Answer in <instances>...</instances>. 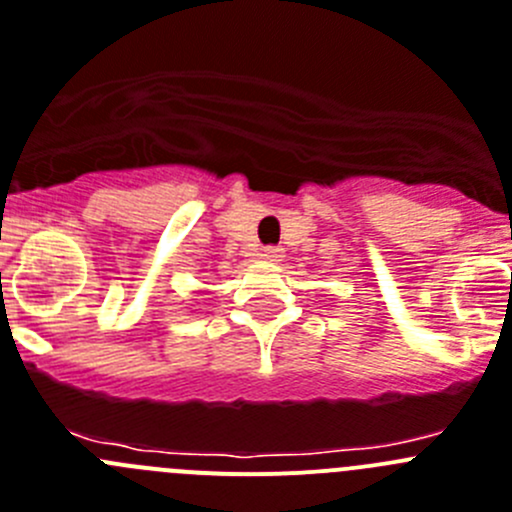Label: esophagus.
<instances>
[{
    "instance_id": "obj_1",
    "label": "esophagus",
    "mask_w": 512,
    "mask_h": 512,
    "mask_svg": "<svg viewBox=\"0 0 512 512\" xmlns=\"http://www.w3.org/2000/svg\"><path fill=\"white\" fill-rule=\"evenodd\" d=\"M260 260L262 262H280L283 260V250H280V247H265V250L260 252Z\"/></svg>"
}]
</instances>
